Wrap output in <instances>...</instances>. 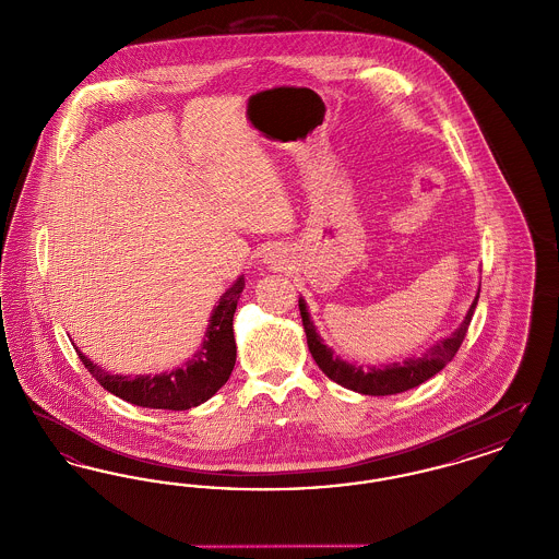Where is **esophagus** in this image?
I'll return each instance as SVG.
<instances>
[{"instance_id": "34e87169", "label": "esophagus", "mask_w": 559, "mask_h": 559, "mask_svg": "<svg viewBox=\"0 0 559 559\" xmlns=\"http://www.w3.org/2000/svg\"><path fill=\"white\" fill-rule=\"evenodd\" d=\"M272 255H274V253H272Z\"/></svg>"}]
</instances>
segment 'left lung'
I'll return each mask as SVG.
<instances>
[{"label": "left lung", "instance_id": "1", "mask_svg": "<svg viewBox=\"0 0 559 559\" xmlns=\"http://www.w3.org/2000/svg\"><path fill=\"white\" fill-rule=\"evenodd\" d=\"M478 297L479 289L465 319L461 320V324L452 331L451 335H447L444 340H440L429 347L424 356H411L402 362H390V365H381V367H365V365L347 362L346 358L335 354L333 347L326 346L322 342L314 322L310 319L304 297H299V312L304 320V331L308 337L310 354L317 360L320 371L352 392H358L365 396H392V394H400V392L421 385L424 381L431 379L436 372L442 371L451 362L452 356L456 354V349L465 340L474 310L478 306Z\"/></svg>", "mask_w": 559, "mask_h": 559}]
</instances>
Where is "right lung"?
Returning a JSON list of instances; mask_svg holds the SVG:
<instances>
[{
  "label": "right lung",
  "mask_w": 559,
  "mask_h": 559,
  "mask_svg": "<svg viewBox=\"0 0 559 559\" xmlns=\"http://www.w3.org/2000/svg\"><path fill=\"white\" fill-rule=\"evenodd\" d=\"M242 289L245 276L240 274L233 287L219 295L217 306H213L201 347L182 367H176L171 371L159 374H115L90 360L80 347L75 346V349L85 369L110 394L135 406L188 411L212 399L235 369L237 344L233 319Z\"/></svg>",
  "instance_id": "1"
}]
</instances>
